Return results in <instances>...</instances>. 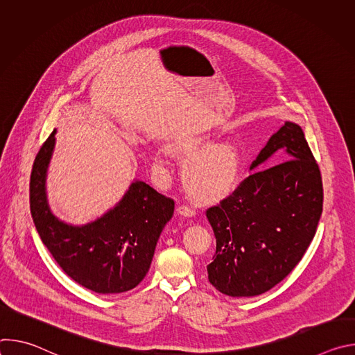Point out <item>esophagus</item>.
Listing matches in <instances>:
<instances>
[{
  "label": "esophagus",
  "mask_w": 355,
  "mask_h": 355,
  "mask_svg": "<svg viewBox=\"0 0 355 355\" xmlns=\"http://www.w3.org/2000/svg\"><path fill=\"white\" fill-rule=\"evenodd\" d=\"M177 212L181 215V216H187V218H192L195 215V211L187 205H181L177 208Z\"/></svg>",
  "instance_id": "1"
}]
</instances>
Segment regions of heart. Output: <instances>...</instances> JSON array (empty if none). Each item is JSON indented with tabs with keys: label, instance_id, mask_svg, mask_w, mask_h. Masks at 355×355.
Wrapping results in <instances>:
<instances>
[{
	"label": "heart",
	"instance_id": "heart-1",
	"mask_svg": "<svg viewBox=\"0 0 355 355\" xmlns=\"http://www.w3.org/2000/svg\"><path fill=\"white\" fill-rule=\"evenodd\" d=\"M214 143V136L200 135L184 137L171 144L175 155L188 159L182 168V181L189 195L200 202H212L229 195L241 174L240 147L229 140ZM153 168L159 177L164 178L168 170L167 159L156 156Z\"/></svg>",
	"mask_w": 355,
	"mask_h": 355
}]
</instances>
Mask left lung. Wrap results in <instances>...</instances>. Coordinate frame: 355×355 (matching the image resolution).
<instances>
[{
  "label": "left lung",
  "mask_w": 355,
  "mask_h": 355,
  "mask_svg": "<svg viewBox=\"0 0 355 355\" xmlns=\"http://www.w3.org/2000/svg\"><path fill=\"white\" fill-rule=\"evenodd\" d=\"M277 153L284 164L257 170ZM250 170L232 195L207 211L216 237L208 279L236 297L281 282L306 252L323 211L320 170L299 125L286 121Z\"/></svg>",
  "instance_id": "1"
}]
</instances>
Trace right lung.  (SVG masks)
<instances>
[{
    "label": "right lung",
    "instance_id": "1",
    "mask_svg": "<svg viewBox=\"0 0 355 355\" xmlns=\"http://www.w3.org/2000/svg\"><path fill=\"white\" fill-rule=\"evenodd\" d=\"M50 133L35 159L29 202L35 227L62 270L96 293H121L146 277L159 237L173 218L174 200L135 180L118 204L83 226L60 220L50 211L46 177L56 143Z\"/></svg>",
    "mask_w": 355,
    "mask_h": 355
}]
</instances>
